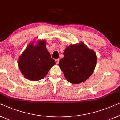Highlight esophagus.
<instances>
[{"instance_id": "34e87169", "label": "esophagus", "mask_w": 120, "mask_h": 120, "mask_svg": "<svg viewBox=\"0 0 120 120\" xmlns=\"http://www.w3.org/2000/svg\"><path fill=\"white\" fill-rule=\"evenodd\" d=\"M59 59H55V62H56V64H59Z\"/></svg>"}]
</instances>
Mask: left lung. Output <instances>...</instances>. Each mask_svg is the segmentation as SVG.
Instances as JSON below:
<instances>
[{"mask_svg": "<svg viewBox=\"0 0 120 120\" xmlns=\"http://www.w3.org/2000/svg\"><path fill=\"white\" fill-rule=\"evenodd\" d=\"M59 66L68 82L78 84L89 79L93 73L97 58L94 50L82 42L70 45L64 52Z\"/></svg>", "mask_w": 120, "mask_h": 120, "instance_id": "8db88e82", "label": "left lung"}]
</instances>
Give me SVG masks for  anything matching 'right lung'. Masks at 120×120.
Listing matches in <instances>:
<instances>
[{
  "label": "right lung",
  "instance_id": "obj_1",
  "mask_svg": "<svg viewBox=\"0 0 120 120\" xmlns=\"http://www.w3.org/2000/svg\"><path fill=\"white\" fill-rule=\"evenodd\" d=\"M45 40L29 44L18 60L19 70L26 79L38 81L43 79L55 64L46 48Z\"/></svg>",
  "mask_w": 120,
  "mask_h": 120
}]
</instances>
